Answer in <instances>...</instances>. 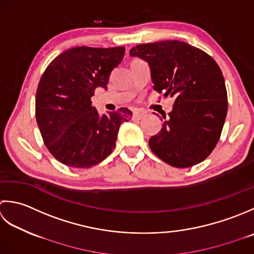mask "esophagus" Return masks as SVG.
Returning <instances> with one entry per match:
<instances>
[{
  "label": "esophagus",
  "instance_id": "34e87169",
  "mask_svg": "<svg viewBox=\"0 0 254 254\" xmlns=\"http://www.w3.org/2000/svg\"><path fill=\"white\" fill-rule=\"evenodd\" d=\"M144 117V115L143 114H141V113H138V112H134L133 113V115H132V118L133 120H142V118Z\"/></svg>",
  "mask_w": 254,
  "mask_h": 254
}]
</instances>
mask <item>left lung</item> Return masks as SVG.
<instances>
[{
    "instance_id": "obj_1",
    "label": "left lung",
    "mask_w": 254,
    "mask_h": 254,
    "mask_svg": "<svg viewBox=\"0 0 254 254\" xmlns=\"http://www.w3.org/2000/svg\"><path fill=\"white\" fill-rule=\"evenodd\" d=\"M131 57L147 61L153 90L174 96L162 129L149 139L152 152L175 168H190L209 156L228 111L222 72L205 51L184 41L137 45Z\"/></svg>"
}]
</instances>
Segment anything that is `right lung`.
Returning a JSON list of instances; mask_svg holds the SVG:
<instances>
[{"instance_id":"add662e5","label":"right lung","mask_w":254,"mask_h":254,"mask_svg":"<svg viewBox=\"0 0 254 254\" xmlns=\"http://www.w3.org/2000/svg\"><path fill=\"white\" fill-rule=\"evenodd\" d=\"M124 55V47L71 48L41 75L36 121L46 147L62 164L85 169L102 162L115 148L122 123L130 121L128 108L100 116L91 101L96 87L107 89Z\"/></svg>"}]
</instances>
